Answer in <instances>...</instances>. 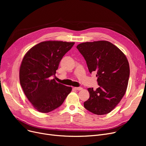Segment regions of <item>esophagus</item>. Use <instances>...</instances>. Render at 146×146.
I'll use <instances>...</instances> for the list:
<instances>
[{"mask_svg": "<svg viewBox=\"0 0 146 146\" xmlns=\"http://www.w3.org/2000/svg\"><path fill=\"white\" fill-rule=\"evenodd\" d=\"M82 88H81V87H78V88H74V89H76V90H82Z\"/></svg>", "mask_w": 146, "mask_h": 146, "instance_id": "1", "label": "esophagus"}]
</instances>
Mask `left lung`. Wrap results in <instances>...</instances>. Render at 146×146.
I'll return each mask as SVG.
<instances>
[{
  "label": "left lung",
  "instance_id": "1",
  "mask_svg": "<svg viewBox=\"0 0 146 146\" xmlns=\"http://www.w3.org/2000/svg\"><path fill=\"white\" fill-rule=\"evenodd\" d=\"M77 48L85 58L89 71L95 72L99 87L88 88L89 98L84 107L96 115L112 111L125 94L129 76V66L124 54L106 41L86 42Z\"/></svg>",
  "mask_w": 146,
  "mask_h": 146
}]
</instances>
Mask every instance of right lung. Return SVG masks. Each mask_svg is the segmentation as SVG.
Here are the masks:
<instances>
[{
    "mask_svg": "<svg viewBox=\"0 0 146 146\" xmlns=\"http://www.w3.org/2000/svg\"><path fill=\"white\" fill-rule=\"evenodd\" d=\"M74 42L58 41L41 42L25 55L19 69L23 91L34 108L47 113L60 106L72 88L50 79L55 76L61 60Z\"/></svg>",
    "mask_w": 146,
    "mask_h": 146,
    "instance_id": "obj_1",
    "label": "right lung"
}]
</instances>
